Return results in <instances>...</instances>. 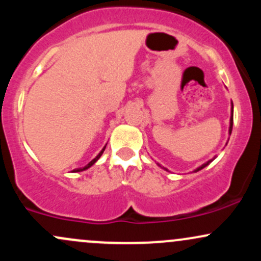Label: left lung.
<instances>
[{
	"instance_id": "8db88e82",
	"label": "left lung",
	"mask_w": 261,
	"mask_h": 261,
	"mask_svg": "<svg viewBox=\"0 0 261 261\" xmlns=\"http://www.w3.org/2000/svg\"><path fill=\"white\" fill-rule=\"evenodd\" d=\"M231 128H233V102H231V116H230V125H229V135H230V134H231ZM214 159H216V157H213V159L210 160V161H207L205 163H203L202 166H199L198 168H196V170H194V172H198V171L202 170V168H204L205 166L210 165V163H211L212 161H213ZM157 165H159V163H157ZM159 166H160V167H161V165H159ZM162 168H165V167H162ZM165 170L168 171L167 168H165Z\"/></svg>"
}]
</instances>
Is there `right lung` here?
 <instances>
[{
  "mask_svg": "<svg viewBox=\"0 0 261 261\" xmlns=\"http://www.w3.org/2000/svg\"><path fill=\"white\" fill-rule=\"evenodd\" d=\"M105 147H107V146H104V148H102V150H101V151H100V152H99V154H98V156H96V157H95V159H94V160H91V161H90V162H89L87 166H84V167H82V168H75V170H73V172H82V171H85V170H88V168H90V167H91V166H93V165H94V163H95V162H96V161H98V160L100 159V156H101V154H102V152H104Z\"/></svg>",
  "mask_w": 261,
  "mask_h": 261,
  "instance_id": "obj_1",
  "label": "right lung"
}]
</instances>
